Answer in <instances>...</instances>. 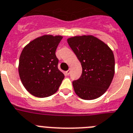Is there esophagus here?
I'll list each match as a JSON object with an SVG mask.
<instances>
[{"instance_id": "esophagus-1", "label": "esophagus", "mask_w": 133, "mask_h": 133, "mask_svg": "<svg viewBox=\"0 0 133 133\" xmlns=\"http://www.w3.org/2000/svg\"><path fill=\"white\" fill-rule=\"evenodd\" d=\"M70 72H71V71H70V70H68V71L66 72V75H69L70 74Z\"/></svg>"}]
</instances>
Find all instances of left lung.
<instances>
[{
  "label": "left lung",
  "instance_id": "8db88e82",
  "mask_svg": "<svg viewBox=\"0 0 133 133\" xmlns=\"http://www.w3.org/2000/svg\"><path fill=\"white\" fill-rule=\"evenodd\" d=\"M67 42L82 66L81 77L72 82L75 94L86 100L100 97L114 77L115 61L112 50L91 35L73 36L68 38Z\"/></svg>",
  "mask_w": 133,
  "mask_h": 133
}]
</instances>
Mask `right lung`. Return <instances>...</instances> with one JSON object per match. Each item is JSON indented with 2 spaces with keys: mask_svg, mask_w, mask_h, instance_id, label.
I'll return each instance as SVG.
<instances>
[{
  "mask_svg": "<svg viewBox=\"0 0 133 133\" xmlns=\"http://www.w3.org/2000/svg\"><path fill=\"white\" fill-rule=\"evenodd\" d=\"M62 36L44 35L31 41L23 48L19 57V77L31 95L46 97L58 89L64 74L58 69L56 50Z\"/></svg>",
  "mask_w": 133,
  "mask_h": 133,
  "instance_id": "add662e5",
  "label": "right lung"
}]
</instances>
